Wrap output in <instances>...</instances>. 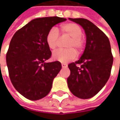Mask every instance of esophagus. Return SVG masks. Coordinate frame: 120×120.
Here are the masks:
<instances>
[{
	"instance_id": "esophagus-1",
	"label": "esophagus",
	"mask_w": 120,
	"mask_h": 120,
	"mask_svg": "<svg viewBox=\"0 0 120 120\" xmlns=\"http://www.w3.org/2000/svg\"><path fill=\"white\" fill-rule=\"evenodd\" d=\"M61 66H62L63 68H65V67H67V64H65V63H62V64H61Z\"/></svg>"
}]
</instances>
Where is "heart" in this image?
Wrapping results in <instances>:
<instances>
[{"mask_svg": "<svg viewBox=\"0 0 120 120\" xmlns=\"http://www.w3.org/2000/svg\"><path fill=\"white\" fill-rule=\"evenodd\" d=\"M61 39L69 37L65 43L66 49H61L53 54L55 61L61 63H67L73 60L77 56V52L80 53L85 46V41L82 37V29L79 25L74 22H67L60 26ZM60 42L58 30L52 28L46 36V43L51 51H55Z\"/></svg>", "mask_w": 120, "mask_h": 120, "instance_id": "obj_1", "label": "heart"}]
</instances>
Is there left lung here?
<instances>
[{
  "label": "left lung",
  "mask_w": 120,
  "mask_h": 120,
  "mask_svg": "<svg viewBox=\"0 0 120 120\" xmlns=\"http://www.w3.org/2000/svg\"><path fill=\"white\" fill-rule=\"evenodd\" d=\"M69 19L83 28L86 45L80 59L68 65L71 73L67 85L75 96L89 99L104 87L110 76L113 60L110 43L104 32L91 21L85 19Z\"/></svg>",
  "instance_id": "left-lung-1"
}]
</instances>
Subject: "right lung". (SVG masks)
<instances>
[{
  "label": "right lung",
  "instance_id": "right-lung-1",
  "mask_svg": "<svg viewBox=\"0 0 120 120\" xmlns=\"http://www.w3.org/2000/svg\"><path fill=\"white\" fill-rule=\"evenodd\" d=\"M65 21L58 16L35 19L12 38L6 56L8 74L15 88L26 99L43 98L51 90L61 63H46L51 56L46 36L53 26Z\"/></svg>",
  "mask_w": 120,
  "mask_h": 120
}]
</instances>
